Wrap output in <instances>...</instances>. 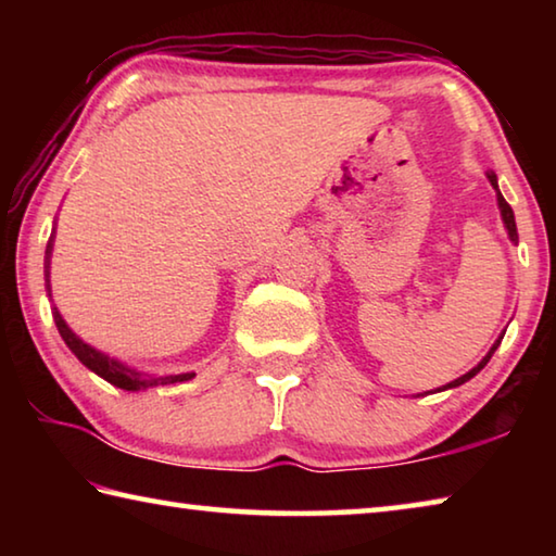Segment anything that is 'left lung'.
Wrapping results in <instances>:
<instances>
[{
    "instance_id": "obj_1",
    "label": "left lung",
    "mask_w": 556,
    "mask_h": 556,
    "mask_svg": "<svg viewBox=\"0 0 556 556\" xmlns=\"http://www.w3.org/2000/svg\"><path fill=\"white\" fill-rule=\"evenodd\" d=\"M488 181H491V186L495 188V191H497V178H495V174L491 172V174H488ZM497 208H501V215H503V223H505V230H507V235H510V240L513 242H517V225H515V213H513V208H510V205H507V201L503 199V193L501 191H497ZM505 336V333H503ZM503 336L501 338H497V341L493 343V348H491V351H488V355L483 357V361L481 363H478L476 365V368L473 370H468L466 375H460V378L458 380H454V382H448V384H444V388H439V390H448V388H458V384H464V382H468L470 378H473V375H478V372H481L483 368H485V365H488V361H491V357H493V353H495V348L497 345H501V341H503Z\"/></svg>"
}]
</instances>
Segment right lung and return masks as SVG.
Segmentation results:
<instances>
[{
  "label": "right lung",
  "instance_id": "1",
  "mask_svg": "<svg viewBox=\"0 0 556 556\" xmlns=\"http://www.w3.org/2000/svg\"><path fill=\"white\" fill-rule=\"evenodd\" d=\"M51 250H53V240H49V248H46V281H49V260H51ZM49 289V285H46ZM53 321L59 326V333L65 341V345L71 348L75 353V357L86 365L88 370H92L96 375H100L102 380H108L110 384H115L119 390H127V392H137V390H149V388H159V384H174V382H184V380H191L195 378V372H181V375H142L137 370H129L127 365H122L115 357H108L105 353L96 351V348H90L88 343H83L78 336H75L68 324L63 321V316L59 314V308H53Z\"/></svg>",
  "mask_w": 556,
  "mask_h": 556
}]
</instances>
